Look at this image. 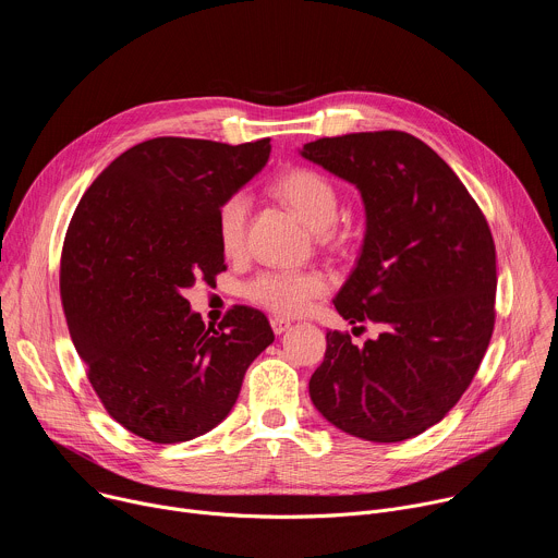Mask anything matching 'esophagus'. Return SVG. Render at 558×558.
<instances>
[{
	"mask_svg": "<svg viewBox=\"0 0 558 558\" xmlns=\"http://www.w3.org/2000/svg\"><path fill=\"white\" fill-rule=\"evenodd\" d=\"M289 327H291V323L284 320V317H271V329L276 336H282Z\"/></svg>",
	"mask_w": 558,
	"mask_h": 558,
	"instance_id": "esophagus-1",
	"label": "esophagus"
}]
</instances>
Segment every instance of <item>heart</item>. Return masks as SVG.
Masks as SVG:
<instances>
[{
	"label": "heart",
	"mask_w": 558,
	"mask_h": 558,
	"mask_svg": "<svg viewBox=\"0 0 558 558\" xmlns=\"http://www.w3.org/2000/svg\"><path fill=\"white\" fill-rule=\"evenodd\" d=\"M308 229L327 231L338 218V192L320 172L293 168L280 174L271 187ZM250 198L243 192L227 196L216 211V238L225 256H238L245 247ZM327 278L320 271H263L243 287V295L271 313L300 315L311 300L325 295Z\"/></svg>",
	"instance_id": "obj_1"
}]
</instances>
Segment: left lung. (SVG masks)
<instances>
[{"label": "left lung", "instance_id": "8db88e82", "mask_svg": "<svg viewBox=\"0 0 558 558\" xmlns=\"http://www.w3.org/2000/svg\"><path fill=\"white\" fill-rule=\"evenodd\" d=\"M300 154L362 194V254L333 304L351 325L379 329L364 347L349 333H327L311 402L353 437L411 439L459 402L490 344L497 254L488 220L413 134L327 136Z\"/></svg>", "mask_w": 558, "mask_h": 558}]
</instances>
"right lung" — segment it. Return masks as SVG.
<instances>
[{
    "label": "right lung",
    "instance_id": "add662e5",
    "mask_svg": "<svg viewBox=\"0 0 558 558\" xmlns=\"http://www.w3.org/2000/svg\"><path fill=\"white\" fill-rule=\"evenodd\" d=\"M269 151V138L143 141L95 179L68 225L59 289L70 338L108 415L147 441L218 426L274 342L258 308L238 304L214 329L185 298L227 269L216 211Z\"/></svg>",
    "mask_w": 558,
    "mask_h": 558
}]
</instances>
